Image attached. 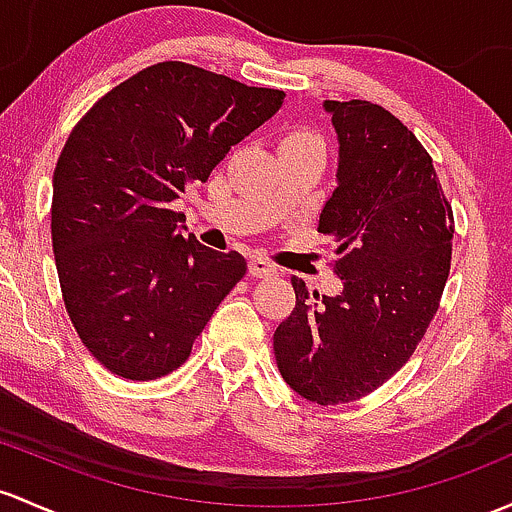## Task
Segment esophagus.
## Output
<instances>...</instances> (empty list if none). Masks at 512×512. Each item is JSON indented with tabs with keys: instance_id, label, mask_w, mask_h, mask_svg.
I'll return each instance as SVG.
<instances>
[{
	"instance_id": "obj_1",
	"label": "esophagus",
	"mask_w": 512,
	"mask_h": 512,
	"mask_svg": "<svg viewBox=\"0 0 512 512\" xmlns=\"http://www.w3.org/2000/svg\"><path fill=\"white\" fill-rule=\"evenodd\" d=\"M247 267H250L252 277H277L279 274L277 265H272L270 260H265V257H260V255H252L250 265Z\"/></svg>"
}]
</instances>
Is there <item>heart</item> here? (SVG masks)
Returning a JSON list of instances; mask_svg holds the SVG:
<instances>
[{"label":"heart","instance_id":"b5f03b06","mask_svg":"<svg viewBox=\"0 0 512 512\" xmlns=\"http://www.w3.org/2000/svg\"><path fill=\"white\" fill-rule=\"evenodd\" d=\"M287 144H321V137L309 132V129H297V132H289L287 137H284V147H287ZM321 147H324V144H321Z\"/></svg>","mask_w":512,"mask_h":512}]
</instances>
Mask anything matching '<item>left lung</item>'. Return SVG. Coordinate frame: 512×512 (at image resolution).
I'll return each mask as SVG.
<instances>
[{
    "label": "left lung",
    "mask_w": 512,
    "mask_h": 512,
    "mask_svg": "<svg viewBox=\"0 0 512 512\" xmlns=\"http://www.w3.org/2000/svg\"><path fill=\"white\" fill-rule=\"evenodd\" d=\"M338 134V188L319 233L338 242L336 297L306 292L274 331L292 390L343 405L387 383L410 360L439 309L451 270L454 213L419 139L385 107L326 100Z\"/></svg>",
    "instance_id": "1"
}]
</instances>
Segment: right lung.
I'll list each match as a JSON object with an SVG mask.
<instances>
[{
	"instance_id": "obj_1",
	"label": "right lung",
	"mask_w": 512,
	"mask_h": 512,
	"mask_svg": "<svg viewBox=\"0 0 512 512\" xmlns=\"http://www.w3.org/2000/svg\"><path fill=\"white\" fill-rule=\"evenodd\" d=\"M282 100V90L164 61L102 95L68 134L53 171V255L71 324L110 373H174L245 277L240 252L184 238L171 203L206 184Z\"/></svg>"
}]
</instances>
